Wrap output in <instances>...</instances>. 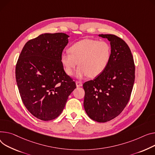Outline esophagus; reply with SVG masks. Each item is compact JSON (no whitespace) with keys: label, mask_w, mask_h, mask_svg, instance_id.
<instances>
[{"label":"esophagus","mask_w":155,"mask_h":155,"mask_svg":"<svg viewBox=\"0 0 155 155\" xmlns=\"http://www.w3.org/2000/svg\"><path fill=\"white\" fill-rule=\"evenodd\" d=\"M76 85L77 87H82V83L81 81H76Z\"/></svg>","instance_id":"1"}]
</instances>
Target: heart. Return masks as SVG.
<instances>
[{
    "instance_id": "b5f03b06",
    "label": "heart",
    "mask_w": 155,
    "mask_h": 155,
    "mask_svg": "<svg viewBox=\"0 0 155 155\" xmlns=\"http://www.w3.org/2000/svg\"><path fill=\"white\" fill-rule=\"evenodd\" d=\"M68 52L61 54V64L66 74L71 75L78 64L75 75L79 79L87 75L94 78L101 75L108 67L111 58L110 44L95 39L78 41L69 47Z\"/></svg>"
}]
</instances>
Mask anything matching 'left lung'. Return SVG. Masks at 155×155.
<instances>
[{
    "instance_id": "obj_1",
    "label": "left lung",
    "mask_w": 155,
    "mask_h": 155,
    "mask_svg": "<svg viewBox=\"0 0 155 155\" xmlns=\"http://www.w3.org/2000/svg\"><path fill=\"white\" fill-rule=\"evenodd\" d=\"M98 36L110 42L111 58L104 73L83 85L84 106L91 119L104 123L118 116L127 105L135 68L131 50L124 40L111 34Z\"/></svg>"
}]
</instances>
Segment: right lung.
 Instances as JSON below:
<instances>
[{"instance_id":"obj_1","label":"right lung","mask_w":155,"mask_h":155,"mask_svg":"<svg viewBox=\"0 0 155 155\" xmlns=\"http://www.w3.org/2000/svg\"><path fill=\"white\" fill-rule=\"evenodd\" d=\"M68 37L64 33L40 35L25 44L17 61L15 78L20 97L28 111L41 120L58 117L76 88L60 62Z\"/></svg>"}]
</instances>
